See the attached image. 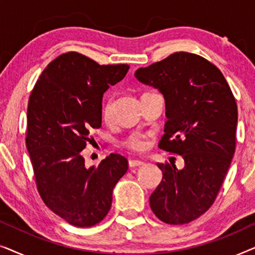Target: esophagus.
Wrapping results in <instances>:
<instances>
[{
	"label": "esophagus",
	"mask_w": 255,
	"mask_h": 255,
	"mask_svg": "<svg viewBox=\"0 0 255 255\" xmlns=\"http://www.w3.org/2000/svg\"><path fill=\"white\" fill-rule=\"evenodd\" d=\"M144 165V162L140 161V160H130L128 161V166L131 167V168H134V167H140Z\"/></svg>",
	"instance_id": "esophagus-1"
}]
</instances>
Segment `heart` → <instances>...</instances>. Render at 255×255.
<instances>
[{
    "label": "heart",
    "mask_w": 255,
    "mask_h": 255,
    "mask_svg": "<svg viewBox=\"0 0 255 255\" xmlns=\"http://www.w3.org/2000/svg\"><path fill=\"white\" fill-rule=\"evenodd\" d=\"M110 115V107L109 104H106L103 107L102 110V116L104 120H108ZM125 146L128 148L133 149V151H141L145 147V139L140 133H132L127 138V140L124 141Z\"/></svg>",
    "instance_id": "heart-1"
}]
</instances>
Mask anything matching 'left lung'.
I'll list each match as a JSON object with an SVG mask.
<instances>
[{
    "label": "left lung",
    "instance_id": "1",
    "mask_svg": "<svg viewBox=\"0 0 255 255\" xmlns=\"http://www.w3.org/2000/svg\"><path fill=\"white\" fill-rule=\"evenodd\" d=\"M134 76L165 99L167 122L159 147L184 160L182 169L156 163L162 180L149 205L160 221L186 224L211 207L231 165L238 122L235 96L215 65L188 52L139 68Z\"/></svg>",
    "mask_w": 255,
    "mask_h": 255
}]
</instances>
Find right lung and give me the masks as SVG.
Listing matches in <instances>:
<instances>
[{
  "label": "right lung",
  "instance_id": "1",
  "mask_svg": "<svg viewBox=\"0 0 255 255\" xmlns=\"http://www.w3.org/2000/svg\"><path fill=\"white\" fill-rule=\"evenodd\" d=\"M128 65H99L76 52L47 65L27 106L26 148L44 203L69 224L89 228L106 217L128 160L111 153L87 168L81 154L102 124L103 94Z\"/></svg>",
  "mask_w": 255,
  "mask_h": 255
}]
</instances>
